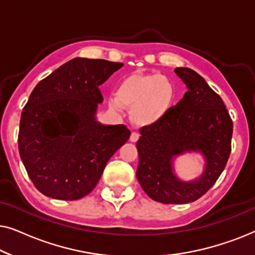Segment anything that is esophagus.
<instances>
[{"label": "esophagus", "mask_w": 255, "mask_h": 255, "mask_svg": "<svg viewBox=\"0 0 255 255\" xmlns=\"http://www.w3.org/2000/svg\"><path fill=\"white\" fill-rule=\"evenodd\" d=\"M139 139V134L137 133V132H132L131 135H130V141L131 142H137Z\"/></svg>", "instance_id": "esophagus-1"}]
</instances>
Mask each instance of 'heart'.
<instances>
[{"label":"heart","instance_id":"1","mask_svg":"<svg viewBox=\"0 0 255 255\" xmlns=\"http://www.w3.org/2000/svg\"><path fill=\"white\" fill-rule=\"evenodd\" d=\"M176 99L174 83L160 74L133 73L120 82L116 99L109 100L111 110H130L131 122L138 128L158 125L172 110Z\"/></svg>","mask_w":255,"mask_h":255}]
</instances>
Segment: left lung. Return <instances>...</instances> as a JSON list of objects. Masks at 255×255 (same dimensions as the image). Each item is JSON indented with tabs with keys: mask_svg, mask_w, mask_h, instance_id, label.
Returning <instances> with one entry per match:
<instances>
[{
	"mask_svg": "<svg viewBox=\"0 0 255 255\" xmlns=\"http://www.w3.org/2000/svg\"><path fill=\"white\" fill-rule=\"evenodd\" d=\"M187 87L183 99L161 123L142 128L137 141V179L153 201L165 204L194 202L214 186L231 153L233 125L221 96L193 69L175 68ZM200 154L204 170L191 180L176 174L175 160Z\"/></svg>",
	"mask_w": 255,
	"mask_h": 255,
	"instance_id": "8db88e82",
	"label": "left lung"
}]
</instances>
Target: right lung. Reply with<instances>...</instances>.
Returning <instances> with one entry per match:
<instances>
[{
    "label": "right lung",
    "mask_w": 255,
    "mask_h": 255,
    "mask_svg": "<svg viewBox=\"0 0 255 255\" xmlns=\"http://www.w3.org/2000/svg\"><path fill=\"white\" fill-rule=\"evenodd\" d=\"M123 65L74 58L34 87L20 116L18 148L31 181L45 196L85 197L128 141V128L102 124L96 116L103 102L100 86Z\"/></svg>",
    "instance_id": "add662e5"
}]
</instances>
